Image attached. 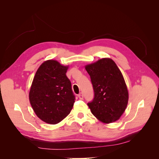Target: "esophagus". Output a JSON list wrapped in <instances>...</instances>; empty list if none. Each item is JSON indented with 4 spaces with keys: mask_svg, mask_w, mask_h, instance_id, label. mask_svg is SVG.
<instances>
[{
    "mask_svg": "<svg viewBox=\"0 0 159 159\" xmlns=\"http://www.w3.org/2000/svg\"><path fill=\"white\" fill-rule=\"evenodd\" d=\"M78 98L80 99H84V96H83V94L80 93L79 95H78Z\"/></svg>",
    "mask_w": 159,
    "mask_h": 159,
    "instance_id": "esophagus-1",
    "label": "esophagus"
}]
</instances>
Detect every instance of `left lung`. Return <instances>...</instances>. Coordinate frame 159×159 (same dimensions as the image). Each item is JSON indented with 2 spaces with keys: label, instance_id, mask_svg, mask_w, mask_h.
<instances>
[{
  "label": "left lung",
  "instance_id": "1",
  "mask_svg": "<svg viewBox=\"0 0 159 159\" xmlns=\"http://www.w3.org/2000/svg\"><path fill=\"white\" fill-rule=\"evenodd\" d=\"M93 85L94 98L88 103L91 113L105 123L118 120L125 110L129 93L125 81L115 61L102 58L85 66Z\"/></svg>",
  "mask_w": 159,
  "mask_h": 159
}]
</instances>
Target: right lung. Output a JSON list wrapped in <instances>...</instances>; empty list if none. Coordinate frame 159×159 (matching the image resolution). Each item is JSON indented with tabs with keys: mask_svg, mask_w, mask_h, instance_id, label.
Wrapping results in <instances>:
<instances>
[{
	"mask_svg": "<svg viewBox=\"0 0 159 159\" xmlns=\"http://www.w3.org/2000/svg\"><path fill=\"white\" fill-rule=\"evenodd\" d=\"M68 66L47 60L38 69L29 93L36 115L45 123H60L70 114L75 102L71 84L66 76Z\"/></svg>",
	"mask_w": 159,
	"mask_h": 159,
	"instance_id": "1",
	"label": "right lung"
}]
</instances>
